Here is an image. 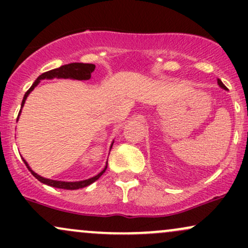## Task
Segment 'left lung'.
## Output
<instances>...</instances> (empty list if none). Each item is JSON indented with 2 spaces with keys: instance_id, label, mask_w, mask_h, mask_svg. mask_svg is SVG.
<instances>
[{
  "instance_id": "8db88e82",
  "label": "left lung",
  "mask_w": 248,
  "mask_h": 248,
  "mask_svg": "<svg viewBox=\"0 0 248 248\" xmlns=\"http://www.w3.org/2000/svg\"><path fill=\"white\" fill-rule=\"evenodd\" d=\"M218 85H219V86H220L221 88H224V90H227V87L225 86L223 82H221V80H219V79H218Z\"/></svg>"
}]
</instances>
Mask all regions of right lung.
Instances as JSON below:
<instances>
[{
	"instance_id": "1",
	"label": "right lung",
	"mask_w": 248,
	"mask_h": 248,
	"mask_svg": "<svg viewBox=\"0 0 248 248\" xmlns=\"http://www.w3.org/2000/svg\"><path fill=\"white\" fill-rule=\"evenodd\" d=\"M95 69V65L94 64H84V62H71V64H66V65H62V66L58 67V69H55V70H51V71H47V72H44L43 75H41L38 77V78L36 79V81L33 82L32 86H31L29 90L27 91V93L24 94V98L23 100H22V107L24 106V102L27 100L28 95L30 94L31 91L35 88L37 85L39 84V81L43 80V79H53V78H64V79H77V80H88V79L91 78V75H92V72L94 71ZM21 114V110H19L18 115ZM113 146V144H112ZM110 146V148H112ZM25 166L28 167V169L30 170V172L32 173L35 177L38 179L39 182H42V183L46 184V186H53V187H59V189H66V190H77V189H81V187H85L87 186H90V184H92L93 182H95L96 179H98L100 176L106 171L107 169V163H106V167L104 168V170H102L101 172H99L98 175L94 176V177L92 178H88V179H85V181H79V182H62V181H53V179H49V178H44L42 177V176L37 175L35 171H32L31 170V168L29 167V164L25 162V160L23 158Z\"/></svg>"
}]
</instances>
